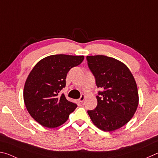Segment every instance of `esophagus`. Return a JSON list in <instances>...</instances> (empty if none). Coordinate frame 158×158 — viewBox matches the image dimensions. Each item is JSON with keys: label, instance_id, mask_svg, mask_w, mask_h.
<instances>
[{"label": "esophagus", "instance_id": "esophagus-1", "mask_svg": "<svg viewBox=\"0 0 158 158\" xmlns=\"http://www.w3.org/2000/svg\"><path fill=\"white\" fill-rule=\"evenodd\" d=\"M85 98V94H82L81 96V98H80L78 100H79L80 102H81V103H82V102L84 101Z\"/></svg>", "mask_w": 158, "mask_h": 158}]
</instances>
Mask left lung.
<instances>
[{"label":"left lung","instance_id":"left-lung-1","mask_svg":"<svg viewBox=\"0 0 158 158\" xmlns=\"http://www.w3.org/2000/svg\"><path fill=\"white\" fill-rule=\"evenodd\" d=\"M88 66L99 91L97 106L87 113L93 123L103 131H114L131 119L139 104L136 82L126 64L105 55L87 56Z\"/></svg>","mask_w":158,"mask_h":158}]
</instances>
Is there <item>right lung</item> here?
I'll use <instances>...</instances> for the list:
<instances>
[{"instance_id":"obj_1","label":"right lung","mask_w":158,"mask_h":158,"mask_svg":"<svg viewBox=\"0 0 158 158\" xmlns=\"http://www.w3.org/2000/svg\"><path fill=\"white\" fill-rule=\"evenodd\" d=\"M83 60V55H52L41 60L30 71L24 85L23 100L30 116L41 126H61L77 107L60 92L66 86L69 70Z\"/></svg>"}]
</instances>
